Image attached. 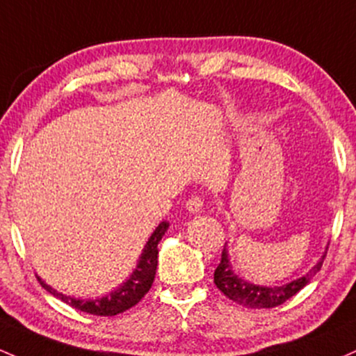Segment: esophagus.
Here are the masks:
<instances>
[{"instance_id":"1","label":"esophagus","mask_w":356,"mask_h":356,"mask_svg":"<svg viewBox=\"0 0 356 356\" xmlns=\"http://www.w3.org/2000/svg\"><path fill=\"white\" fill-rule=\"evenodd\" d=\"M186 208H187V211H189V213H193V214L199 213V211L202 209V199L199 196H193L191 199H187Z\"/></svg>"}]
</instances>
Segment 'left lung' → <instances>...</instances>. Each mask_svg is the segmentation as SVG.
<instances>
[{"label": "left lung", "mask_w": 356, "mask_h": 356, "mask_svg": "<svg viewBox=\"0 0 356 356\" xmlns=\"http://www.w3.org/2000/svg\"><path fill=\"white\" fill-rule=\"evenodd\" d=\"M324 257H326V253H324L318 264H316L306 275L299 277V279L292 280V282L289 284H284V286L265 287L250 284L247 280L240 279V277L233 272L232 264H229L228 248H226L225 245L221 253L220 265H218L216 270H214V284H216V287L220 289L226 298L232 299L233 302L240 304V306L253 307V309H267V307L280 306V304L286 302L287 299H291L292 296L298 294L300 289L306 287L312 277L321 270Z\"/></svg>", "instance_id": "obj_1"}]
</instances>
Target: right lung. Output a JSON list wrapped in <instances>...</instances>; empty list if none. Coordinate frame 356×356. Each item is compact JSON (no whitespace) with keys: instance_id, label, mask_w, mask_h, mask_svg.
Returning a JSON list of instances; mask_svg holds the SVG:
<instances>
[{"instance_id":"obj_1","label":"right lung","mask_w":356,"mask_h":356,"mask_svg":"<svg viewBox=\"0 0 356 356\" xmlns=\"http://www.w3.org/2000/svg\"><path fill=\"white\" fill-rule=\"evenodd\" d=\"M167 228H169V222L162 221L155 228V232L152 233V236L148 238L145 248L142 250V255H140L136 268L128 277L127 282H123L116 291L109 292L108 296L97 299H76L70 298V296L57 292L56 289L47 286L40 277H37L38 282L42 284V287L47 289L54 298L60 299L62 302L69 304L70 307L77 311L88 312V314L95 316H116L120 312H124L130 307H134L135 304H138L142 298H145V294L150 291L152 284H154L155 272H157V259H159V241L162 240V236L165 235Z\"/></svg>"}]
</instances>
